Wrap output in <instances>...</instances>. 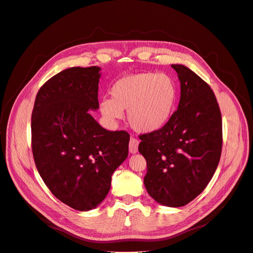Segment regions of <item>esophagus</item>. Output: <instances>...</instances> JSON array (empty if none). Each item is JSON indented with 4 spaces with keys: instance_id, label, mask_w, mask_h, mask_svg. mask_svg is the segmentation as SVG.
Listing matches in <instances>:
<instances>
[{
    "instance_id": "esophagus-1",
    "label": "esophagus",
    "mask_w": 253,
    "mask_h": 253,
    "mask_svg": "<svg viewBox=\"0 0 253 253\" xmlns=\"http://www.w3.org/2000/svg\"><path fill=\"white\" fill-rule=\"evenodd\" d=\"M138 144H139V141L135 139L134 137H132L131 140H129V143H128V150L132 153V154H135V153L138 152Z\"/></svg>"
}]
</instances>
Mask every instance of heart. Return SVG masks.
<instances>
[{
  "mask_svg": "<svg viewBox=\"0 0 253 253\" xmlns=\"http://www.w3.org/2000/svg\"><path fill=\"white\" fill-rule=\"evenodd\" d=\"M178 90L170 76L141 73L126 76L111 88V99L99 103L102 116L116 124L127 110L128 124L139 133H152L170 120L177 102Z\"/></svg>",
  "mask_w": 253,
  "mask_h": 253,
  "instance_id": "1",
  "label": "heart"
}]
</instances>
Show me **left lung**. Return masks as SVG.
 <instances>
[{
	"instance_id": "1",
	"label": "left lung",
	"mask_w": 253,
	"mask_h": 253,
	"mask_svg": "<svg viewBox=\"0 0 253 253\" xmlns=\"http://www.w3.org/2000/svg\"><path fill=\"white\" fill-rule=\"evenodd\" d=\"M180 81L178 108L166 126L140 135L138 150L147 160L144 186L168 207H182L200 195L219 163L223 128L211 87L185 65H171Z\"/></svg>"
}]
</instances>
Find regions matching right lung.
I'll use <instances>...</instances> for the list:
<instances>
[{
  "instance_id": "add662e5",
  "label": "right lung",
  "mask_w": 253,
  "mask_h": 253,
  "mask_svg": "<svg viewBox=\"0 0 253 253\" xmlns=\"http://www.w3.org/2000/svg\"><path fill=\"white\" fill-rule=\"evenodd\" d=\"M100 67H71L39 89L32 116L35 164L59 201L78 211L96 208L128 153L126 131L103 128L96 111Z\"/></svg>"
}]
</instances>
